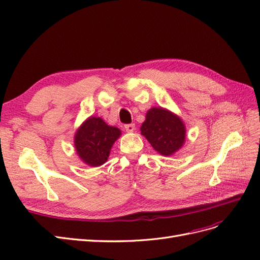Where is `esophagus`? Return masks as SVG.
I'll return each instance as SVG.
<instances>
[{
    "label": "esophagus",
    "mask_w": 260,
    "mask_h": 260,
    "mask_svg": "<svg viewBox=\"0 0 260 260\" xmlns=\"http://www.w3.org/2000/svg\"><path fill=\"white\" fill-rule=\"evenodd\" d=\"M124 129H125V131L127 132H133L136 130V124L135 123H128V124H125L124 125Z\"/></svg>",
    "instance_id": "34e87169"
}]
</instances>
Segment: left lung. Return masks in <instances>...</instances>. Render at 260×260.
I'll list each match as a JSON object with an SVG mask.
<instances>
[{
    "label": "left lung",
    "instance_id": "obj_1",
    "mask_svg": "<svg viewBox=\"0 0 260 260\" xmlns=\"http://www.w3.org/2000/svg\"><path fill=\"white\" fill-rule=\"evenodd\" d=\"M141 133L161 155L169 156L184 143L185 128L182 120L167 109L153 107L146 114Z\"/></svg>",
    "mask_w": 260,
    "mask_h": 260
}]
</instances>
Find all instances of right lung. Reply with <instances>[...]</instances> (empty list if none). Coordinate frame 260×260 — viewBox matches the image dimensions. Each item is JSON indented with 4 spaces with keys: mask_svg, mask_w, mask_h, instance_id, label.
<instances>
[{
    "mask_svg": "<svg viewBox=\"0 0 260 260\" xmlns=\"http://www.w3.org/2000/svg\"><path fill=\"white\" fill-rule=\"evenodd\" d=\"M120 133L119 129L106 124L101 118L90 117L76 133V151L86 165L101 166L107 160L111 148Z\"/></svg>",
    "mask_w": 260,
    "mask_h": 260,
    "instance_id": "right-lung-1",
    "label": "right lung"
}]
</instances>
